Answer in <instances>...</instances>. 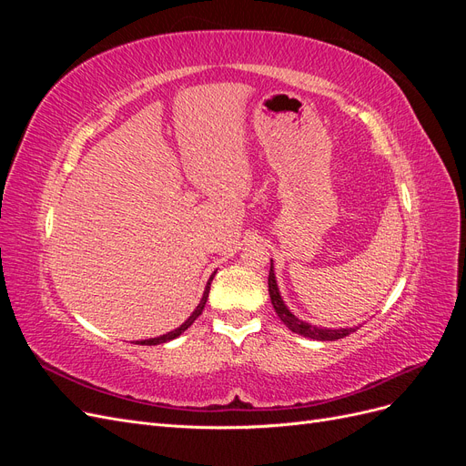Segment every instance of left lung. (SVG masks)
<instances>
[{
    "label": "left lung",
    "instance_id": "obj_1",
    "mask_svg": "<svg viewBox=\"0 0 466 466\" xmlns=\"http://www.w3.org/2000/svg\"><path fill=\"white\" fill-rule=\"evenodd\" d=\"M268 291H270V299H272V305L276 309L279 320L284 322L286 327L295 334L313 338V340L327 342V340H338V338H344L350 332H356V329H338V330L336 329H320V327H315V324L303 322L295 315H291V311L286 307L284 299H281V295H279V289H278V284H276V274H274V264H270V276H268Z\"/></svg>",
    "mask_w": 466,
    "mask_h": 466
}]
</instances>
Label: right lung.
Here are the masks:
<instances>
[{"instance_id": "obj_1", "label": "right lung", "mask_w": 466, "mask_h": 466, "mask_svg": "<svg viewBox=\"0 0 466 466\" xmlns=\"http://www.w3.org/2000/svg\"><path fill=\"white\" fill-rule=\"evenodd\" d=\"M211 279H214V274H211V278L208 279V284H206V291H204V295H202V299H200V303H198V307L194 309L192 311V315L180 324L178 329H175V330H171V332H167V334H163V336H157V338H149V340H142V342H137V344H142V346H157V344H163V342H168V340H173V338H177V336H180L182 332H185L190 324L198 319L200 315H202V311H204V307H206V301H208V293H209V286H211Z\"/></svg>"}]
</instances>
